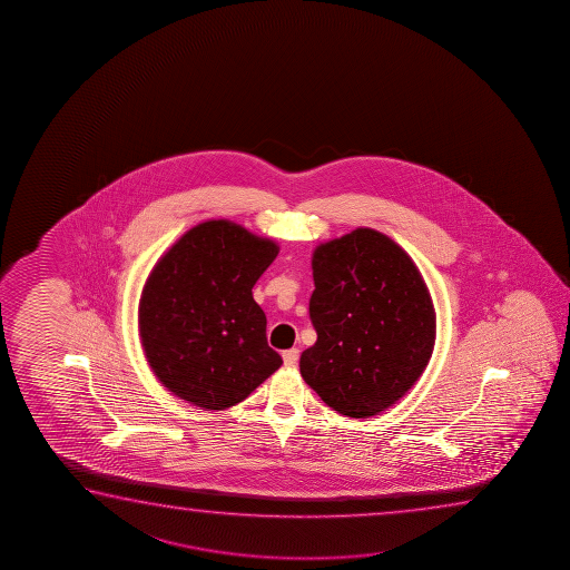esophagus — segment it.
Here are the masks:
<instances>
[{"mask_svg": "<svg viewBox=\"0 0 570 570\" xmlns=\"http://www.w3.org/2000/svg\"><path fill=\"white\" fill-rule=\"evenodd\" d=\"M282 358H284V364H286V366H296L297 360H299V351H297V348H289V351H284L282 352Z\"/></svg>", "mask_w": 570, "mask_h": 570, "instance_id": "esophagus-1", "label": "esophagus"}]
</instances>
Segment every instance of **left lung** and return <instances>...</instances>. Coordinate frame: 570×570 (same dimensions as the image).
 Wrapping results in <instances>:
<instances>
[{"mask_svg": "<svg viewBox=\"0 0 570 570\" xmlns=\"http://www.w3.org/2000/svg\"><path fill=\"white\" fill-rule=\"evenodd\" d=\"M312 268L317 341L302 352V377L341 414L382 413L432 358L436 309L429 286L409 253L372 227L320 243Z\"/></svg>", "mask_w": 570, "mask_h": 570, "instance_id": "left-lung-1", "label": "left lung"}]
</instances>
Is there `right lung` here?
Returning <instances> with one entry per match:
<instances>
[{"mask_svg": "<svg viewBox=\"0 0 570 570\" xmlns=\"http://www.w3.org/2000/svg\"><path fill=\"white\" fill-rule=\"evenodd\" d=\"M278 250L232 219H208L159 257L141 288L138 331L151 372L173 395L224 411L282 366L253 299Z\"/></svg>", "mask_w": 570, "mask_h": 570, "instance_id": "obj_1", "label": "right lung"}]
</instances>
